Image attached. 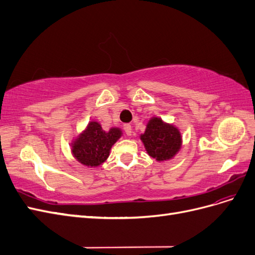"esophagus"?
<instances>
[{"label":"esophagus","mask_w":255,"mask_h":255,"mask_svg":"<svg viewBox=\"0 0 255 255\" xmlns=\"http://www.w3.org/2000/svg\"><path fill=\"white\" fill-rule=\"evenodd\" d=\"M123 129H125V132L128 136H130L133 134V128H132V126L129 125H125L123 126Z\"/></svg>","instance_id":"esophagus-1"}]
</instances>
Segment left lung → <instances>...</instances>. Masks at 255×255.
<instances>
[{
	"label": "left lung",
	"mask_w": 255,
	"mask_h": 255,
	"mask_svg": "<svg viewBox=\"0 0 255 255\" xmlns=\"http://www.w3.org/2000/svg\"><path fill=\"white\" fill-rule=\"evenodd\" d=\"M148 155L157 161L172 159L182 149L183 138L180 128L159 117H153L146 123L140 135Z\"/></svg>",
	"instance_id": "8db88e82"
}]
</instances>
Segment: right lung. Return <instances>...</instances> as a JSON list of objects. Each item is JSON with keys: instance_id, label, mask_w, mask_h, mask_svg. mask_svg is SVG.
<instances>
[{"instance_id": "obj_1", "label": "right lung", "mask_w": 255, "mask_h": 255, "mask_svg": "<svg viewBox=\"0 0 255 255\" xmlns=\"http://www.w3.org/2000/svg\"><path fill=\"white\" fill-rule=\"evenodd\" d=\"M122 136L119 128L104 130L98 121L91 120L71 142L72 156L80 164L90 168L101 166L109 158L112 146Z\"/></svg>"}]
</instances>
